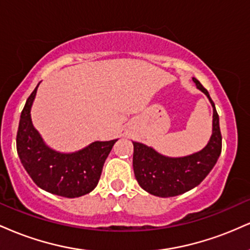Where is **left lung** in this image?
Listing matches in <instances>:
<instances>
[{"mask_svg": "<svg viewBox=\"0 0 250 250\" xmlns=\"http://www.w3.org/2000/svg\"><path fill=\"white\" fill-rule=\"evenodd\" d=\"M196 87L207 95L213 105V135L199 153L185 157H166L153 148L133 142L134 174L141 188L160 197L183 194L199 186L217 162L222 149L219 115L208 90L193 77Z\"/></svg>", "mask_w": 250, "mask_h": 250, "instance_id": "1", "label": "left lung"}]
</instances>
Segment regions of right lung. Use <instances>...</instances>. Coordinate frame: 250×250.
I'll return each instance as SVG.
<instances>
[{"mask_svg":"<svg viewBox=\"0 0 250 250\" xmlns=\"http://www.w3.org/2000/svg\"><path fill=\"white\" fill-rule=\"evenodd\" d=\"M37 87L28 97L19 123L16 148L21 163L43 190L69 199L90 193L99 183L105 159L117 140L93 142L71 154L57 153L47 147L30 119Z\"/></svg>","mask_w":250,"mask_h":250,"instance_id":"1","label":"right lung"}]
</instances>
